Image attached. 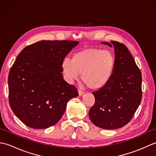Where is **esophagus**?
Masks as SVG:
<instances>
[{
    "mask_svg": "<svg viewBox=\"0 0 156 156\" xmlns=\"http://www.w3.org/2000/svg\"><path fill=\"white\" fill-rule=\"evenodd\" d=\"M78 94H79V96H82L84 94V92H83L81 90H78Z\"/></svg>",
    "mask_w": 156,
    "mask_h": 156,
    "instance_id": "1",
    "label": "esophagus"
}]
</instances>
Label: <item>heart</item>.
Segmentation results:
<instances>
[{
    "mask_svg": "<svg viewBox=\"0 0 156 156\" xmlns=\"http://www.w3.org/2000/svg\"><path fill=\"white\" fill-rule=\"evenodd\" d=\"M115 67V55L100 49H84L74 53L72 59L65 58L61 64L64 77L69 83L82 80L88 87L98 90L105 87L112 77Z\"/></svg>",
    "mask_w": 156,
    "mask_h": 156,
    "instance_id": "heart-1",
    "label": "heart"
}]
</instances>
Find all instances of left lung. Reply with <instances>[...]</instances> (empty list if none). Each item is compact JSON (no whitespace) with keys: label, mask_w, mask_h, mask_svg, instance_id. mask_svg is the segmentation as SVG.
I'll return each instance as SVG.
<instances>
[{"label":"left lung","mask_w":156,"mask_h":156,"mask_svg":"<svg viewBox=\"0 0 156 156\" xmlns=\"http://www.w3.org/2000/svg\"><path fill=\"white\" fill-rule=\"evenodd\" d=\"M102 44L114 48L115 67L110 82L92 92L95 103L88 112L92 123L105 129L123 127L141 103V73L128 49L117 41Z\"/></svg>","instance_id":"left-lung-1"}]
</instances>
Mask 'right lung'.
<instances>
[{
    "instance_id": "obj_1",
    "label": "right lung",
    "mask_w": 156,
    "mask_h": 156,
    "mask_svg": "<svg viewBox=\"0 0 156 156\" xmlns=\"http://www.w3.org/2000/svg\"><path fill=\"white\" fill-rule=\"evenodd\" d=\"M79 44L72 41H41L25 47L16 57L8 78L12 111L23 123L34 129L55 125L68 102L78 96L66 82L61 64Z\"/></svg>"
}]
</instances>
